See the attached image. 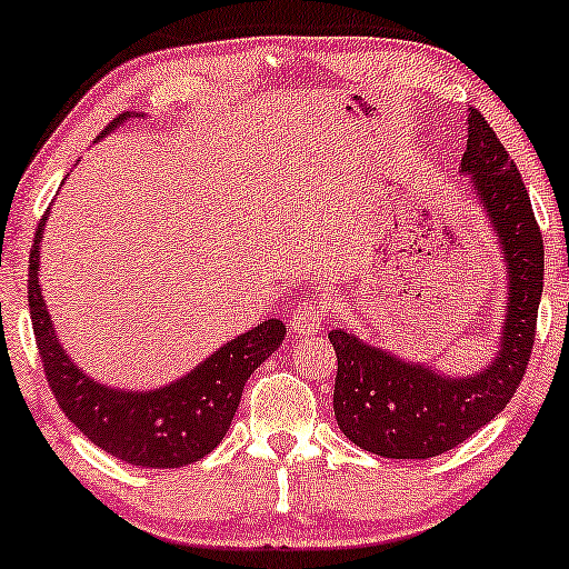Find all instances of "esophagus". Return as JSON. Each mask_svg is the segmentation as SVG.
Masks as SVG:
<instances>
[{"mask_svg": "<svg viewBox=\"0 0 569 569\" xmlns=\"http://www.w3.org/2000/svg\"><path fill=\"white\" fill-rule=\"evenodd\" d=\"M325 321H327V308L319 298H313V296L300 300V303L292 308V313H290V327L296 329L298 335L319 332V329L325 327Z\"/></svg>", "mask_w": 569, "mask_h": 569, "instance_id": "esophagus-1", "label": "esophagus"}]
</instances>
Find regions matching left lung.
<instances>
[{"label":"left lung","instance_id":"obj_1","mask_svg":"<svg viewBox=\"0 0 569 569\" xmlns=\"http://www.w3.org/2000/svg\"><path fill=\"white\" fill-rule=\"evenodd\" d=\"M459 177H469L507 273L499 350L486 367L448 375L346 329L329 332L338 353L335 419L350 443L385 459H430L465 443L507 409L530 361L543 292V237L515 160L475 108L467 110Z\"/></svg>","mask_w":569,"mask_h":569}]
</instances>
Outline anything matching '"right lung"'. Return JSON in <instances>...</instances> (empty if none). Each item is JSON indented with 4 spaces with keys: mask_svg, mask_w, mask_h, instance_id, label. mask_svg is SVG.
<instances>
[{
    "mask_svg": "<svg viewBox=\"0 0 569 569\" xmlns=\"http://www.w3.org/2000/svg\"><path fill=\"white\" fill-rule=\"evenodd\" d=\"M137 116H118L102 131V137ZM47 219L49 210L39 223L28 258V308H31L33 335H37L47 382L60 409L91 443L126 465L173 469L200 461L229 432L244 382L282 346L287 327L279 319L263 321L237 335L234 340L223 342L198 367L160 388H110L89 377L70 359L58 338V327L52 325L47 300L41 296V237Z\"/></svg>",
    "mask_w": 569,
    "mask_h": 569,
    "instance_id": "1",
    "label": "right lung"
}]
</instances>
